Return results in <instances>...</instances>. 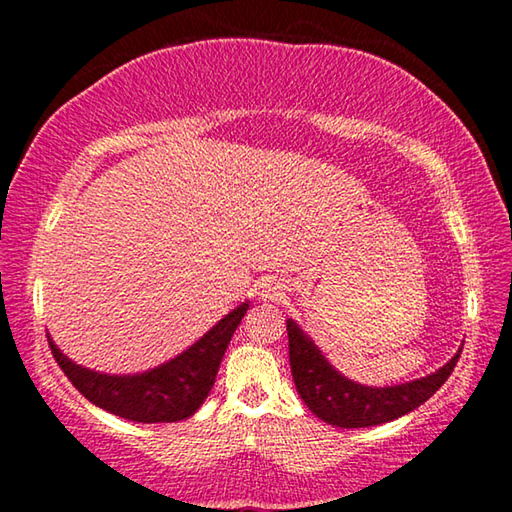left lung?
Instances as JSON below:
<instances>
[{
  "label": "left lung",
  "instance_id": "8db88e82",
  "mask_svg": "<svg viewBox=\"0 0 512 512\" xmlns=\"http://www.w3.org/2000/svg\"><path fill=\"white\" fill-rule=\"evenodd\" d=\"M287 332L291 375L302 402L316 418L343 429L375 427V424L391 422L418 409L445 384L461 357V350H458L443 368L422 379L372 388L343 377L339 370L329 366L323 352L291 318L287 320Z\"/></svg>",
  "mask_w": 512,
  "mask_h": 512
}]
</instances>
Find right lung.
<instances>
[{"instance_id": "add662e5", "label": "right lung", "mask_w": 512, "mask_h": 512, "mask_svg": "<svg viewBox=\"0 0 512 512\" xmlns=\"http://www.w3.org/2000/svg\"><path fill=\"white\" fill-rule=\"evenodd\" d=\"M246 309L248 302L232 309L192 348L140 375H103L76 366L51 339L49 348L76 391L99 409L133 422H178L194 415L210 395L223 354Z\"/></svg>"}]
</instances>
